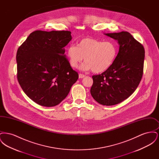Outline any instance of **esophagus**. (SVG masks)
Returning a JSON list of instances; mask_svg holds the SVG:
<instances>
[{
	"instance_id": "obj_1",
	"label": "esophagus",
	"mask_w": 159,
	"mask_h": 159,
	"mask_svg": "<svg viewBox=\"0 0 159 159\" xmlns=\"http://www.w3.org/2000/svg\"><path fill=\"white\" fill-rule=\"evenodd\" d=\"M85 77V75H83V74H81V73H80L79 75V77L80 79H82V78H83V77Z\"/></svg>"
}]
</instances>
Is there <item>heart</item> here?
Returning <instances> with one entry per match:
<instances>
[{
  "label": "heart",
  "mask_w": 159,
  "mask_h": 159,
  "mask_svg": "<svg viewBox=\"0 0 159 159\" xmlns=\"http://www.w3.org/2000/svg\"><path fill=\"white\" fill-rule=\"evenodd\" d=\"M117 53L118 46L115 42L90 38H83L78 42L77 46H70L67 50L69 63L73 68H77L84 58L86 62L82 69L92 70L96 73L110 68Z\"/></svg>",
  "instance_id": "obj_1"
}]
</instances>
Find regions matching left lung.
I'll list each match as a JSON object with an SVG mask.
<instances>
[{
  "label": "left lung",
  "instance_id": "obj_1",
  "mask_svg": "<svg viewBox=\"0 0 159 159\" xmlns=\"http://www.w3.org/2000/svg\"><path fill=\"white\" fill-rule=\"evenodd\" d=\"M118 41L119 51L111 67L92 76L91 95L100 104L114 106L129 97L136 90L143 75V45L129 32L106 33Z\"/></svg>",
  "mask_w": 159,
  "mask_h": 159
}]
</instances>
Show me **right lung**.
<instances>
[{
    "mask_svg": "<svg viewBox=\"0 0 159 159\" xmlns=\"http://www.w3.org/2000/svg\"><path fill=\"white\" fill-rule=\"evenodd\" d=\"M71 40L69 31H34L18 49V83L39 105L59 104L79 78L64 55Z\"/></svg>",
    "mask_w": 159,
    "mask_h": 159,
    "instance_id": "add662e5",
    "label": "right lung"
}]
</instances>
